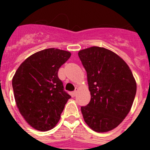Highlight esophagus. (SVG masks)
Instances as JSON below:
<instances>
[{"label":"esophagus","mask_w":150,"mask_h":150,"mask_svg":"<svg viewBox=\"0 0 150 150\" xmlns=\"http://www.w3.org/2000/svg\"><path fill=\"white\" fill-rule=\"evenodd\" d=\"M77 91H78V88H75V90L73 91V95H74V96H76V94H77Z\"/></svg>","instance_id":"obj_1"}]
</instances>
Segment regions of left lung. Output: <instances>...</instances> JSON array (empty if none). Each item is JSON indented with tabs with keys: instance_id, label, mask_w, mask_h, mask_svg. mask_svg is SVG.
<instances>
[{
	"instance_id": "obj_1",
	"label": "left lung",
	"mask_w": 150,
	"mask_h": 150,
	"mask_svg": "<svg viewBox=\"0 0 150 150\" xmlns=\"http://www.w3.org/2000/svg\"><path fill=\"white\" fill-rule=\"evenodd\" d=\"M87 73L91 100L81 107L83 119L96 132L114 129L128 114L137 91L131 69L107 49L91 46L78 52Z\"/></svg>"
}]
</instances>
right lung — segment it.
I'll return each mask as SVG.
<instances>
[{
	"label": "right lung",
	"mask_w": 150,
	"mask_h": 150,
	"mask_svg": "<svg viewBox=\"0 0 150 150\" xmlns=\"http://www.w3.org/2000/svg\"><path fill=\"white\" fill-rule=\"evenodd\" d=\"M71 55L70 52L59 49L41 50L24 61L13 76L17 107L34 129L46 132L53 128L71 98L58 76L59 69Z\"/></svg>",
	"instance_id": "add662e5"
}]
</instances>
